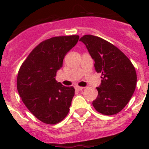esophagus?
Here are the masks:
<instances>
[{
  "label": "esophagus",
  "instance_id": "esophagus-1",
  "mask_svg": "<svg viewBox=\"0 0 149 149\" xmlns=\"http://www.w3.org/2000/svg\"><path fill=\"white\" fill-rule=\"evenodd\" d=\"M75 88H76V90H77V91H83V90H84V87H82V86H76V87H75Z\"/></svg>",
  "mask_w": 149,
  "mask_h": 149
}]
</instances>
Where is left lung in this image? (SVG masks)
<instances>
[{
    "label": "left lung",
    "instance_id": "obj_1",
    "mask_svg": "<svg viewBox=\"0 0 149 149\" xmlns=\"http://www.w3.org/2000/svg\"><path fill=\"white\" fill-rule=\"evenodd\" d=\"M101 72V84L93 106L99 113L113 115L129 102L137 84L136 71L130 59L119 49L97 36L86 35L80 39Z\"/></svg>",
    "mask_w": 149,
    "mask_h": 149
}]
</instances>
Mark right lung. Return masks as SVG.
Here are the masks:
<instances>
[{
  "instance_id": "add662e5",
  "label": "right lung",
  "mask_w": 149,
  "mask_h": 149,
  "mask_svg": "<svg viewBox=\"0 0 149 149\" xmlns=\"http://www.w3.org/2000/svg\"><path fill=\"white\" fill-rule=\"evenodd\" d=\"M79 36H58L42 42L22 63L17 88L30 112L43 123L55 125L69 113L75 89L57 82L56 72L63 58L74 47Z\"/></svg>"
}]
</instances>
